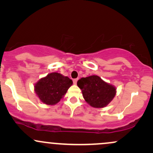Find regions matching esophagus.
<instances>
[{"instance_id": "34e87169", "label": "esophagus", "mask_w": 153, "mask_h": 153, "mask_svg": "<svg viewBox=\"0 0 153 153\" xmlns=\"http://www.w3.org/2000/svg\"><path fill=\"white\" fill-rule=\"evenodd\" d=\"M77 81H78V79H74V80H73V83L75 85V84L77 83Z\"/></svg>"}]
</instances>
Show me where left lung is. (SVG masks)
<instances>
[{
	"instance_id": "obj_1",
	"label": "left lung",
	"mask_w": 153,
	"mask_h": 153,
	"mask_svg": "<svg viewBox=\"0 0 153 153\" xmlns=\"http://www.w3.org/2000/svg\"><path fill=\"white\" fill-rule=\"evenodd\" d=\"M77 85L86 102L94 108H103L117 94L114 85L105 82L98 75H91L78 80Z\"/></svg>"
}]
</instances>
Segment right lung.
Returning <instances> with one entry per match:
<instances>
[{
  "instance_id": "add662e5",
  "label": "right lung",
  "mask_w": 153,
  "mask_h": 153,
  "mask_svg": "<svg viewBox=\"0 0 153 153\" xmlns=\"http://www.w3.org/2000/svg\"><path fill=\"white\" fill-rule=\"evenodd\" d=\"M73 85V80L58 73H51L34 84V91L42 102L55 105L66 94Z\"/></svg>"
}]
</instances>
